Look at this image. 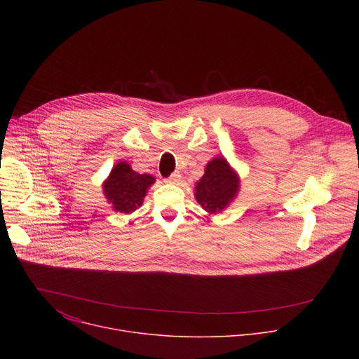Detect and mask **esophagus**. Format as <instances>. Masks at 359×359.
<instances>
[{"mask_svg": "<svg viewBox=\"0 0 359 359\" xmlns=\"http://www.w3.org/2000/svg\"><path fill=\"white\" fill-rule=\"evenodd\" d=\"M180 180H182V175H180L179 172H175V173H172V176L168 177L165 182H166V183H170V184H177Z\"/></svg>", "mask_w": 359, "mask_h": 359, "instance_id": "34e87169", "label": "esophagus"}]
</instances>
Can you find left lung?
<instances>
[{
	"label": "left lung",
	"mask_w": 359,
	"mask_h": 359,
	"mask_svg": "<svg viewBox=\"0 0 359 359\" xmlns=\"http://www.w3.org/2000/svg\"><path fill=\"white\" fill-rule=\"evenodd\" d=\"M240 189L238 175L223 158H215L194 186V196L200 206L210 215L224 210Z\"/></svg>",
	"instance_id": "left-lung-1"
}]
</instances>
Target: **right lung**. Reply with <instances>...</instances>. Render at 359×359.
Wrapping results in <instances>:
<instances>
[{"mask_svg":"<svg viewBox=\"0 0 359 359\" xmlns=\"http://www.w3.org/2000/svg\"><path fill=\"white\" fill-rule=\"evenodd\" d=\"M155 183V177L147 173L132 170L126 162H119L104 182V194L115 212L129 215L142 206L147 189Z\"/></svg>","mask_w":359,"mask_h":359,"instance_id":"right-lung-1","label":"right lung"}]
</instances>
